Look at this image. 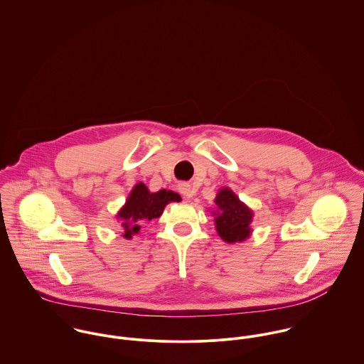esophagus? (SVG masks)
Instances as JSON below:
<instances>
[{"instance_id":"1","label":"esophagus","mask_w":364,"mask_h":364,"mask_svg":"<svg viewBox=\"0 0 364 364\" xmlns=\"http://www.w3.org/2000/svg\"><path fill=\"white\" fill-rule=\"evenodd\" d=\"M178 190H180V193L184 196V198H187V200H190V198L194 197V190H193L191 186L187 184V183H181V184L178 186Z\"/></svg>"}]
</instances>
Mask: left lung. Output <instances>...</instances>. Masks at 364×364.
<instances>
[{"instance_id": "1", "label": "left lung", "mask_w": 364, "mask_h": 364, "mask_svg": "<svg viewBox=\"0 0 364 364\" xmlns=\"http://www.w3.org/2000/svg\"><path fill=\"white\" fill-rule=\"evenodd\" d=\"M215 203L218 210L213 212L215 228L222 240L226 242H240L251 235L250 223L252 210L244 205L230 188L219 190Z\"/></svg>"}]
</instances>
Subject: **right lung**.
I'll return each mask as SVG.
<instances>
[{"label":"right lung","mask_w":364,"mask_h":364,"mask_svg":"<svg viewBox=\"0 0 364 364\" xmlns=\"http://www.w3.org/2000/svg\"><path fill=\"white\" fill-rule=\"evenodd\" d=\"M178 201H181V198L177 193L167 190L151 193L144 183H138L117 213V219L122 220L124 230L122 237L132 239L134 235L139 233L145 223L162 215L163 209L168 202Z\"/></svg>","instance_id":"obj_1"}]
</instances>
